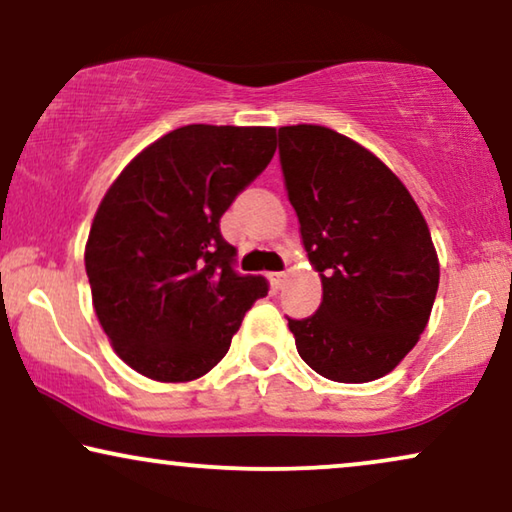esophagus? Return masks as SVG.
Listing matches in <instances>:
<instances>
[{"mask_svg": "<svg viewBox=\"0 0 512 512\" xmlns=\"http://www.w3.org/2000/svg\"><path fill=\"white\" fill-rule=\"evenodd\" d=\"M284 272H270V282H272V286H275V289H282V284H284Z\"/></svg>", "mask_w": 512, "mask_h": 512, "instance_id": "34e87169", "label": "esophagus"}]
</instances>
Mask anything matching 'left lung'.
Instances as JSON below:
<instances>
[{
	"label": "left lung",
	"mask_w": 512,
	"mask_h": 512,
	"mask_svg": "<svg viewBox=\"0 0 512 512\" xmlns=\"http://www.w3.org/2000/svg\"><path fill=\"white\" fill-rule=\"evenodd\" d=\"M279 163L324 289L312 317L289 319L300 359L333 382L384 377L429 324L440 279L429 226L380 158L324 125L279 128Z\"/></svg>",
	"instance_id": "left-lung-1"
}]
</instances>
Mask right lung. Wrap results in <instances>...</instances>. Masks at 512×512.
<instances>
[{
	"label": "right lung",
	"instance_id": "1",
	"mask_svg": "<svg viewBox=\"0 0 512 512\" xmlns=\"http://www.w3.org/2000/svg\"><path fill=\"white\" fill-rule=\"evenodd\" d=\"M275 128L184 125L130 160L90 226L86 275L116 354L158 382L209 373L268 296L219 221L275 156Z\"/></svg>",
	"mask_w": 512,
	"mask_h": 512
}]
</instances>
